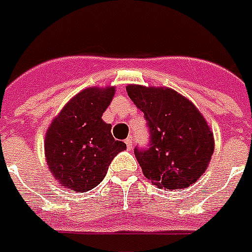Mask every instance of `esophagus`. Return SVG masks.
Segmentation results:
<instances>
[{"mask_svg":"<svg viewBox=\"0 0 252 252\" xmlns=\"http://www.w3.org/2000/svg\"><path fill=\"white\" fill-rule=\"evenodd\" d=\"M126 148H128V149H129V150L132 149V145H133V138L129 136V137L126 140Z\"/></svg>","mask_w":252,"mask_h":252,"instance_id":"34e87169","label":"esophagus"}]
</instances>
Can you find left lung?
Wrapping results in <instances>:
<instances>
[{
    "label": "left lung",
    "mask_w": 252,
    "mask_h": 252,
    "mask_svg": "<svg viewBox=\"0 0 252 252\" xmlns=\"http://www.w3.org/2000/svg\"><path fill=\"white\" fill-rule=\"evenodd\" d=\"M126 93L149 130L148 148H134L145 178L170 191L189 187L207 170L215 149L203 115L171 89L129 85Z\"/></svg>",
    "instance_id": "obj_1"
}]
</instances>
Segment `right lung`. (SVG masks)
Segmentation results:
<instances>
[{
	"label": "right lung",
	"mask_w": 252,
	"mask_h": 252,
	"mask_svg": "<svg viewBox=\"0 0 252 252\" xmlns=\"http://www.w3.org/2000/svg\"><path fill=\"white\" fill-rule=\"evenodd\" d=\"M115 87L85 89L53 119L45 134L47 163L55 179L70 191H90L107 174L123 141L112 137L111 124L102 120Z\"/></svg>",
	"instance_id": "add662e5"
}]
</instances>
